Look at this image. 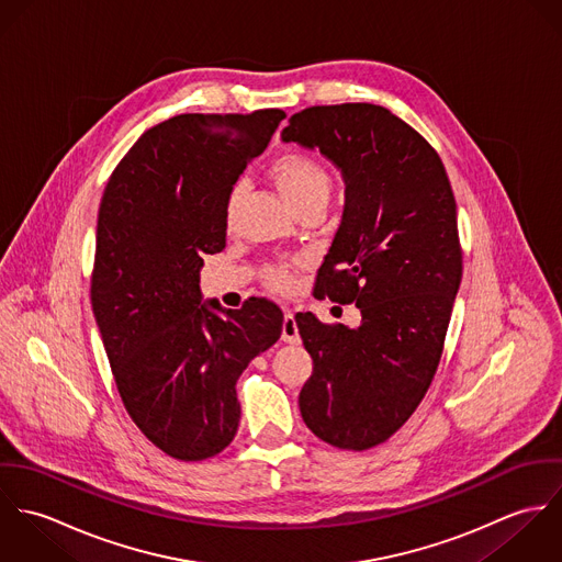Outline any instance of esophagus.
Segmentation results:
<instances>
[{
    "instance_id": "obj_1",
    "label": "esophagus",
    "mask_w": 562,
    "mask_h": 562,
    "mask_svg": "<svg viewBox=\"0 0 562 562\" xmlns=\"http://www.w3.org/2000/svg\"><path fill=\"white\" fill-rule=\"evenodd\" d=\"M281 339H283L285 344H301L299 326H296V321H294V314H292V312H285L283 328H281Z\"/></svg>"
}]
</instances>
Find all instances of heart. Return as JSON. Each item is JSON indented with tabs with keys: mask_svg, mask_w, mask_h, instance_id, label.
<instances>
[{
	"mask_svg": "<svg viewBox=\"0 0 562 562\" xmlns=\"http://www.w3.org/2000/svg\"><path fill=\"white\" fill-rule=\"evenodd\" d=\"M270 177L274 179L277 188L283 192L288 203L294 207V212H301V210L314 207V205L326 207L330 201L333 177L321 160H316L307 154L292 151V154L281 156L279 160L272 161ZM238 196H240V186H236L229 192L227 218L234 216ZM266 279L274 290H288L292 283V274L288 268H270Z\"/></svg>",
	"mask_w": 562,
	"mask_h": 562,
	"instance_id": "heart-1",
	"label": "heart"
}]
</instances>
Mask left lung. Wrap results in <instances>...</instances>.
Segmentation results:
<instances>
[{"mask_svg": "<svg viewBox=\"0 0 562 562\" xmlns=\"http://www.w3.org/2000/svg\"><path fill=\"white\" fill-rule=\"evenodd\" d=\"M281 140L341 172L344 214L316 296L361 312L352 328L296 314L314 359L301 415L322 441L368 450L413 415L439 366L463 277L454 194L437 151L381 105L307 108Z\"/></svg>", "mask_w": 562, "mask_h": 562, "instance_id": "obj_1", "label": "left lung"}]
</instances>
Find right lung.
<instances>
[{"label":"right lung","instance_id":"right-lung-1","mask_svg":"<svg viewBox=\"0 0 562 562\" xmlns=\"http://www.w3.org/2000/svg\"><path fill=\"white\" fill-rule=\"evenodd\" d=\"M283 110L179 114L147 130L99 205L92 314L116 390L145 437L172 459L205 461L236 437V383L283 328L248 299L203 303V257L227 241V199L263 154Z\"/></svg>","mask_w":562,"mask_h":562}]
</instances>
